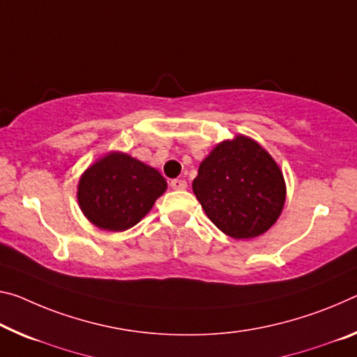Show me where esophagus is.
Segmentation results:
<instances>
[{"label": "esophagus", "mask_w": 357, "mask_h": 357, "mask_svg": "<svg viewBox=\"0 0 357 357\" xmlns=\"http://www.w3.org/2000/svg\"><path fill=\"white\" fill-rule=\"evenodd\" d=\"M169 185H172V189L174 190H184L188 188V183H185L184 179H172L169 181Z\"/></svg>", "instance_id": "esophagus-1"}]
</instances>
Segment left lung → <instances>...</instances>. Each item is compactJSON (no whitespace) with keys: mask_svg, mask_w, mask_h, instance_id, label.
<instances>
[{"mask_svg":"<svg viewBox=\"0 0 357 357\" xmlns=\"http://www.w3.org/2000/svg\"><path fill=\"white\" fill-rule=\"evenodd\" d=\"M192 189L211 222L236 240L265 234L286 200L284 178L273 157L243 135L209 152Z\"/></svg>","mask_w":357,"mask_h":357,"instance_id":"1","label":"left lung"}]
</instances>
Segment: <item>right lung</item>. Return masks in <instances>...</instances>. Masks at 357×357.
I'll return each mask as SVG.
<instances>
[{"mask_svg": "<svg viewBox=\"0 0 357 357\" xmlns=\"http://www.w3.org/2000/svg\"><path fill=\"white\" fill-rule=\"evenodd\" d=\"M167 190L155 168L123 152H109L79 179L77 202L98 229L123 231L137 225Z\"/></svg>", "mask_w": 357, "mask_h": 357, "instance_id": "1", "label": "right lung"}]
</instances>
